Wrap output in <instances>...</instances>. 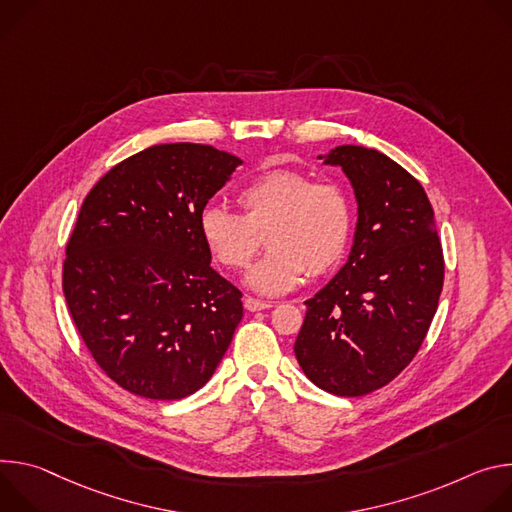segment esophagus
Wrapping results in <instances>:
<instances>
[{
    "label": "esophagus",
    "instance_id": "esophagus-1",
    "mask_svg": "<svg viewBox=\"0 0 512 512\" xmlns=\"http://www.w3.org/2000/svg\"><path fill=\"white\" fill-rule=\"evenodd\" d=\"M244 307L248 309V311H264V309H270L272 307V303H268V301H260V299H254V297H246L244 299Z\"/></svg>",
    "mask_w": 512,
    "mask_h": 512
}]
</instances>
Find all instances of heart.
<instances>
[{"mask_svg": "<svg viewBox=\"0 0 512 512\" xmlns=\"http://www.w3.org/2000/svg\"><path fill=\"white\" fill-rule=\"evenodd\" d=\"M238 203L242 215L207 205L199 213V236L227 270L246 268L264 238L270 252L246 276V285L260 295L299 289L307 272L321 276L333 270L350 246L352 205L335 183H315L299 170L274 168L244 185Z\"/></svg>", "mask_w": 512, "mask_h": 512, "instance_id": "1", "label": "heart"}]
</instances>
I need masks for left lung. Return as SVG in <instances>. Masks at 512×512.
Masks as SVG:
<instances>
[{
    "mask_svg": "<svg viewBox=\"0 0 512 512\" xmlns=\"http://www.w3.org/2000/svg\"><path fill=\"white\" fill-rule=\"evenodd\" d=\"M350 179L358 221L348 262L309 301L295 356L337 396H362L419 352L443 289V252L421 183L386 154L344 144L317 156Z\"/></svg>",
    "mask_w": 512,
    "mask_h": 512,
    "instance_id": "obj_1",
    "label": "left lung"
}]
</instances>
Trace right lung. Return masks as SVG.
Wrapping results in <instances>:
<instances>
[{"label":"right lung","instance_id":"add662e5","mask_svg":"<svg viewBox=\"0 0 512 512\" xmlns=\"http://www.w3.org/2000/svg\"><path fill=\"white\" fill-rule=\"evenodd\" d=\"M242 160L207 144H158L85 197L63 266L71 317L99 368L132 394L177 401L215 372L242 293L211 268L199 213Z\"/></svg>","mask_w":512,"mask_h":512}]
</instances>
